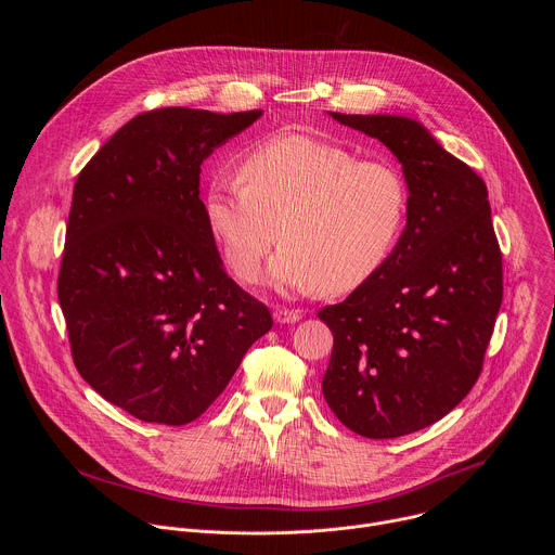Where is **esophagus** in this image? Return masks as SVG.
<instances>
[{"label":"esophagus","instance_id":"34e87169","mask_svg":"<svg viewBox=\"0 0 555 555\" xmlns=\"http://www.w3.org/2000/svg\"><path fill=\"white\" fill-rule=\"evenodd\" d=\"M274 321L281 325H292L300 321V311L298 309H287V307H276L274 309Z\"/></svg>","mask_w":555,"mask_h":555}]
</instances>
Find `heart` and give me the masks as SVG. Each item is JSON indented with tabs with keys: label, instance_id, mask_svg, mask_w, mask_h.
<instances>
[{
	"label": "heart",
	"instance_id": "obj_1",
	"mask_svg": "<svg viewBox=\"0 0 555 555\" xmlns=\"http://www.w3.org/2000/svg\"><path fill=\"white\" fill-rule=\"evenodd\" d=\"M206 223L230 272L250 283L270 266L279 287L345 294L373 279L409 217L402 171L305 133L268 138L242 155L240 178L217 176L204 197Z\"/></svg>",
	"mask_w": 555,
	"mask_h": 555
}]
</instances>
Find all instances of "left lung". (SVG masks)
Returning a JSON list of instances; mask_svg holds the SVG:
<instances>
[{
  "label": "left lung",
  "instance_id": "left-lung-1",
  "mask_svg": "<svg viewBox=\"0 0 555 555\" xmlns=\"http://www.w3.org/2000/svg\"><path fill=\"white\" fill-rule=\"evenodd\" d=\"M386 144L409 184L406 228L382 270L319 319L334 334L323 395L366 439L448 415L477 384L503 302L486 182L420 122L330 112Z\"/></svg>",
  "mask_w": 555,
  "mask_h": 555
}]
</instances>
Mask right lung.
<instances>
[{
  "label": "right lung",
  "mask_w": 555,
  "mask_h": 555,
  "mask_svg": "<svg viewBox=\"0 0 555 555\" xmlns=\"http://www.w3.org/2000/svg\"><path fill=\"white\" fill-rule=\"evenodd\" d=\"M261 114L144 112L76 178L56 283L72 360L140 422H195L274 325L225 274L199 199L202 163Z\"/></svg>",
  "instance_id": "right-lung-1"
}]
</instances>
